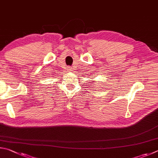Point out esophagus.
<instances>
[{
  "label": "esophagus",
  "instance_id": "1",
  "mask_svg": "<svg viewBox=\"0 0 158 158\" xmlns=\"http://www.w3.org/2000/svg\"><path fill=\"white\" fill-rule=\"evenodd\" d=\"M68 71H72V68H71V67H68Z\"/></svg>",
  "mask_w": 158,
  "mask_h": 158
}]
</instances>
